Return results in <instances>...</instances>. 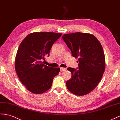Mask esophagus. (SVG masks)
I'll return each mask as SVG.
<instances>
[{"mask_svg":"<svg viewBox=\"0 0 120 120\" xmlns=\"http://www.w3.org/2000/svg\"><path fill=\"white\" fill-rule=\"evenodd\" d=\"M66 70V68H60V71H64Z\"/></svg>","mask_w":120,"mask_h":120,"instance_id":"1","label":"esophagus"}]
</instances>
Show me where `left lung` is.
<instances>
[{"instance_id": "8db88e82", "label": "left lung", "mask_w": 120, "mask_h": 120, "mask_svg": "<svg viewBox=\"0 0 120 120\" xmlns=\"http://www.w3.org/2000/svg\"><path fill=\"white\" fill-rule=\"evenodd\" d=\"M62 39L78 58V69L67 68L71 78L66 82L68 90L78 96L90 93L99 84L105 70V60L102 45L90 33L75 32L64 34Z\"/></svg>"}]
</instances>
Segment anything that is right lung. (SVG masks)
I'll use <instances>...</instances> for the list:
<instances>
[{"label":"right lung","instance_id":"right-lung-1","mask_svg":"<svg viewBox=\"0 0 120 120\" xmlns=\"http://www.w3.org/2000/svg\"><path fill=\"white\" fill-rule=\"evenodd\" d=\"M62 33L33 32L21 42L15 60V69L21 82L34 94H41L51 88L59 68L44 64L45 57L50 56L52 45Z\"/></svg>","mask_w":120,"mask_h":120}]
</instances>
